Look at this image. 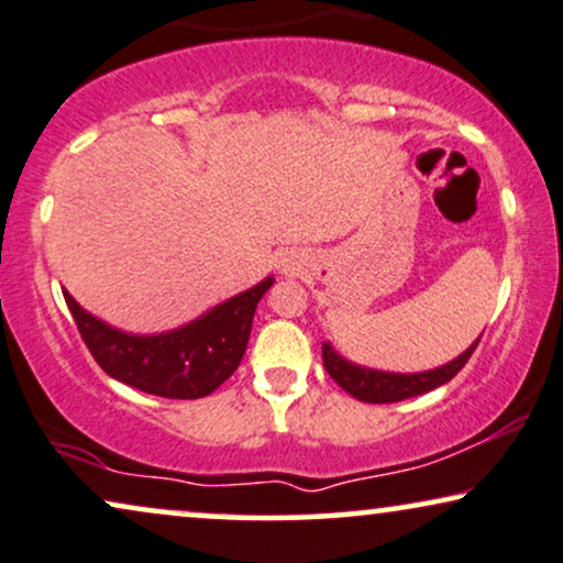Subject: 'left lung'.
<instances>
[{
	"mask_svg": "<svg viewBox=\"0 0 563 563\" xmlns=\"http://www.w3.org/2000/svg\"><path fill=\"white\" fill-rule=\"evenodd\" d=\"M478 343H481V338L475 340V343L467 347L465 353L457 355L454 361H450V364L431 368V372H421V374L376 372V368L351 364V361L343 358L338 351H332L330 343L322 345V361H324L327 374H330L347 395H353L355 400H361V402L382 405V402L408 400V397L431 393V389L446 384L454 374L460 372L462 366L467 364V361H471V355L475 347H478Z\"/></svg>",
	"mask_w": 563,
	"mask_h": 563,
	"instance_id": "1",
	"label": "left lung"
}]
</instances>
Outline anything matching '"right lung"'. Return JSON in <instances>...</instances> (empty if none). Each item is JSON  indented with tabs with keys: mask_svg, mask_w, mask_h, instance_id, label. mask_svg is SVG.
<instances>
[{
	"mask_svg": "<svg viewBox=\"0 0 563 563\" xmlns=\"http://www.w3.org/2000/svg\"><path fill=\"white\" fill-rule=\"evenodd\" d=\"M273 277L218 303L195 322L161 334H130L85 311L64 290L77 330L98 366L140 393L168 400H197L236 372L246 353L252 319Z\"/></svg>",
	"mask_w": 563,
	"mask_h": 563,
	"instance_id": "add662e5",
	"label": "right lung"
}]
</instances>
